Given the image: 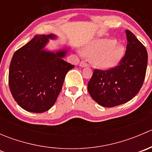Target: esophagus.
I'll list each match as a JSON object with an SVG mask.
<instances>
[{"label": "esophagus", "instance_id": "1", "mask_svg": "<svg viewBox=\"0 0 152 152\" xmlns=\"http://www.w3.org/2000/svg\"><path fill=\"white\" fill-rule=\"evenodd\" d=\"M79 66L82 67H88V65L85 62H81L80 64H79Z\"/></svg>", "mask_w": 152, "mask_h": 152}]
</instances>
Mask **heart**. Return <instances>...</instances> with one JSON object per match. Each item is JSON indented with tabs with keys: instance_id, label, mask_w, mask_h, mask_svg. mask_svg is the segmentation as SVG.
<instances>
[{
	"instance_id": "obj_1",
	"label": "heart",
	"mask_w": 152,
	"mask_h": 152,
	"mask_svg": "<svg viewBox=\"0 0 152 152\" xmlns=\"http://www.w3.org/2000/svg\"><path fill=\"white\" fill-rule=\"evenodd\" d=\"M85 56L91 59L93 66L101 70L115 68L124 59L126 48L115 39L102 38L89 42L83 48Z\"/></svg>"
}]
</instances>
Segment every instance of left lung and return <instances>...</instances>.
<instances>
[{
  "mask_svg": "<svg viewBox=\"0 0 152 152\" xmlns=\"http://www.w3.org/2000/svg\"><path fill=\"white\" fill-rule=\"evenodd\" d=\"M126 54L115 68L95 70L87 84L92 99L99 105L113 107L132 99L141 88L148 62L145 48L130 31L126 30Z\"/></svg>",
  "mask_w": 152,
  "mask_h": 152,
  "instance_id": "left-lung-1",
  "label": "left lung"
}]
</instances>
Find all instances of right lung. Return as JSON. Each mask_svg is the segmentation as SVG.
<instances>
[{
  "label": "right lung",
  "mask_w": 152,
  "mask_h": 152,
  "mask_svg": "<svg viewBox=\"0 0 152 152\" xmlns=\"http://www.w3.org/2000/svg\"><path fill=\"white\" fill-rule=\"evenodd\" d=\"M58 37L37 34L12 56L9 85L15 102L31 113L48 111L56 102L68 70L74 67L64 60L70 48L61 45L55 50L46 48Z\"/></svg>",
  "instance_id": "add662e5"
}]
</instances>
